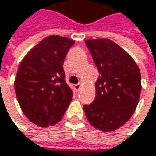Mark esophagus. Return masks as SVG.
Here are the masks:
<instances>
[{
	"label": "esophagus",
	"mask_w": 156,
	"mask_h": 156,
	"mask_svg": "<svg viewBox=\"0 0 156 156\" xmlns=\"http://www.w3.org/2000/svg\"><path fill=\"white\" fill-rule=\"evenodd\" d=\"M74 88H75V90H76V91H79V90H80V88H81V83H79V84L75 85V86H74Z\"/></svg>",
	"instance_id": "34e87169"
}]
</instances>
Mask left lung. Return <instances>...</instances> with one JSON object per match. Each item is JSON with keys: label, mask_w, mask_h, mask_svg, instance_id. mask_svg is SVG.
I'll list each match as a JSON object with an SVG mask.
<instances>
[{"label": "left lung", "mask_w": 156, "mask_h": 156, "mask_svg": "<svg viewBox=\"0 0 156 156\" xmlns=\"http://www.w3.org/2000/svg\"><path fill=\"white\" fill-rule=\"evenodd\" d=\"M100 76L95 83L96 98L84 105L89 122L96 129L112 132L133 114L142 90L141 72L133 58L113 41L87 39Z\"/></svg>", "instance_id": "1"}]
</instances>
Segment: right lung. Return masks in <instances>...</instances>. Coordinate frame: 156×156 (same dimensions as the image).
Segmentation results:
<instances>
[{
    "mask_svg": "<svg viewBox=\"0 0 156 156\" xmlns=\"http://www.w3.org/2000/svg\"><path fill=\"white\" fill-rule=\"evenodd\" d=\"M74 44L72 39L49 35L34 46L19 65L14 80L17 101L27 119L40 127L59 122L72 101L63 64Z\"/></svg>",
    "mask_w": 156,
    "mask_h": 156,
    "instance_id": "obj_1",
    "label": "right lung"
}]
</instances>
